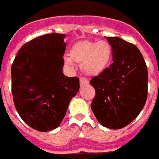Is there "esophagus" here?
<instances>
[{
    "label": "esophagus",
    "instance_id": "esophagus-1",
    "mask_svg": "<svg viewBox=\"0 0 159 159\" xmlns=\"http://www.w3.org/2000/svg\"><path fill=\"white\" fill-rule=\"evenodd\" d=\"M88 83H89V81H88L87 78H80V85H81V86H84V85H87Z\"/></svg>",
    "mask_w": 159,
    "mask_h": 159
}]
</instances>
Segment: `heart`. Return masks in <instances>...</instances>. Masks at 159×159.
<instances>
[{
	"label": "heart",
	"mask_w": 159,
	"mask_h": 159,
	"mask_svg": "<svg viewBox=\"0 0 159 159\" xmlns=\"http://www.w3.org/2000/svg\"><path fill=\"white\" fill-rule=\"evenodd\" d=\"M112 47L106 41H82L74 44L70 49V59H66L69 66L72 62L81 65V70L89 76L102 74L112 59Z\"/></svg>",
	"instance_id": "b5f03b06"
}]
</instances>
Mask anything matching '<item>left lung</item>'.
Instances as JSON below:
<instances>
[{
  "instance_id": "8db88e82",
  "label": "left lung",
  "mask_w": 159,
  "mask_h": 159,
  "mask_svg": "<svg viewBox=\"0 0 159 159\" xmlns=\"http://www.w3.org/2000/svg\"><path fill=\"white\" fill-rule=\"evenodd\" d=\"M106 39L112 47L113 63L89 81L96 92L91 110L101 125L118 129L133 121L144 107L148 71L134 44L118 37Z\"/></svg>"
}]
</instances>
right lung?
Instances as JSON below:
<instances>
[{"label":"right lung","instance_id":"1","mask_svg":"<svg viewBox=\"0 0 159 159\" xmlns=\"http://www.w3.org/2000/svg\"><path fill=\"white\" fill-rule=\"evenodd\" d=\"M65 37L53 33L29 41L11 68L16 111L27 125L41 132L58 127L80 88L79 78L63 74Z\"/></svg>","mask_w":159,"mask_h":159}]
</instances>
